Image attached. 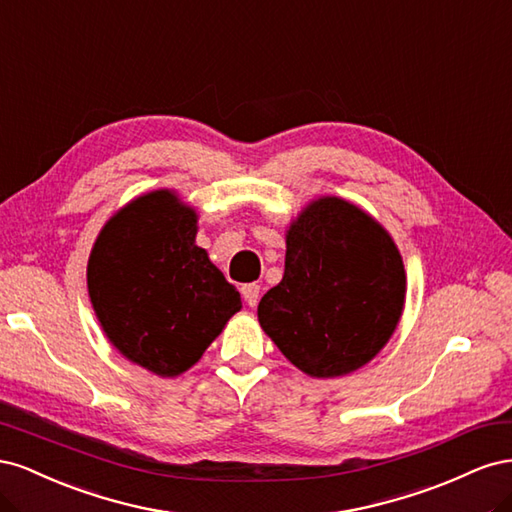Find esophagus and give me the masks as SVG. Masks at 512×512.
Segmentation results:
<instances>
[{"label": "esophagus", "instance_id": "esophagus-1", "mask_svg": "<svg viewBox=\"0 0 512 512\" xmlns=\"http://www.w3.org/2000/svg\"><path fill=\"white\" fill-rule=\"evenodd\" d=\"M241 294H243L245 303L250 305V307H254L258 303V299H260V286L258 284H245L241 288Z\"/></svg>", "mask_w": 512, "mask_h": 512}]
</instances>
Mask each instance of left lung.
<instances>
[{
  "label": "left lung",
  "instance_id": "left-lung-1",
  "mask_svg": "<svg viewBox=\"0 0 512 512\" xmlns=\"http://www.w3.org/2000/svg\"><path fill=\"white\" fill-rule=\"evenodd\" d=\"M406 301L404 260L371 215L337 196L309 203L286 232L282 282L258 322L312 378L363 367L389 342Z\"/></svg>",
  "mask_w": 512,
  "mask_h": 512
}]
</instances>
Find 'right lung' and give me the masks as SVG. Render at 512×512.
<instances>
[{
  "label": "right lung",
  "mask_w": 512,
  "mask_h": 512,
  "mask_svg": "<svg viewBox=\"0 0 512 512\" xmlns=\"http://www.w3.org/2000/svg\"><path fill=\"white\" fill-rule=\"evenodd\" d=\"M198 215L175 192L138 196L104 224L87 265L94 312L111 344L156 376L198 363L241 294L196 245Z\"/></svg>",
  "instance_id": "1"
}]
</instances>
